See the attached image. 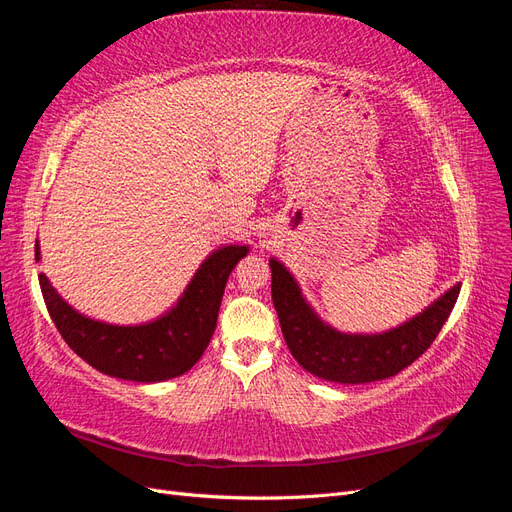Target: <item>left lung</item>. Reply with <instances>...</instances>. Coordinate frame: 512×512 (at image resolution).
<instances>
[{"instance_id": "1", "label": "left lung", "mask_w": 512, "mask_h": 512, "mask_svg": "<svg viewBox=\"0 0 512 512\" xmlns=\"http://www.w3.org/2000/svg\"><path fill=\"white\" fill-rule=\"evenodd\" d=\"M271 297L286 344L297 363L322 380L363 384L384 380L412 365L438 337L459 297V284L446 290L423 314L376 335L339 333L324 324L303 299L290 271L269 260Z\"/></svg>"}]
</instances>
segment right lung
Wrapping results in <instances>:
<instances>
[{"label": "right lung", "mask_w": 512, "mask_h": 512, "mask_svg": "<svg viewBox=\"0 0 512 512\" xmlns=\"http://www.w3.org/2000/svg\"><path fill=\"white\" fill-rule=\"evenodd\" d=\"M247 252V245H226L215 250L198 267L170 312L134 327H119L79 314L59 297L49 277L44 273L38 277L57 331L83 361L113 378L162 382L185 374L207 350L228 275ZM36 260H40L38 243Z\"/></svg>", "instance_id": "obj_1"}]
</instances>
